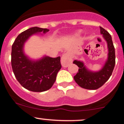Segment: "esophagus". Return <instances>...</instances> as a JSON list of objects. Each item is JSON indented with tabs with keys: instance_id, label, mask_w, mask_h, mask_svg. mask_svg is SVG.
Masks as SVG:
<instances>
[{
	"instance_id": "1",
	"label": "esophagus",
	"mask_w": 124,
	"mask_h": 124,
	"mask_svg": "<svg viewBox=\"0 0 124 124\" xmlns=\"http://www.w3.org/2000/svg\"><path fill=\"white\" fill-rule=\"evenodd\" d=\"M72 62V59L68 53H65L62 55V59H61V63L63 67H67L69 64Z\"/></svg>"
}]
</instances>
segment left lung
Wrapping results in <instances>:
<instances>
[{
	"label": "left lung",
	"instance_id": "obj_1",
	"mask_svg": "<svg viewBox=\"0 0 124 124\" xmlns=\"http://www.w3.org/2000/svg\"><path fill=\"white\" fill-rule=\"evenodd\" d=\"M101 34H103L108 43V60L101 70L98 72H91L85 68L83 62L75 60L73 63L79 67L78 72L74 76L76 83L81 87L88 90H97L102 86L110 78L116 64L115 49L110 34L103 27H100Z\"/></svg>",
	"mask_w": 124,
	"mask_h": 124
}]
</instances>
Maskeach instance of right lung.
<instances>
[{
  "instance_id": "right-lung-1",
  "label": "right lung",
  "mask_w": 124,
  "mask_h": 124,
  "mask_svg": "<svg viewBox=\"0 0 124 124\" xmlns=\"http://www.w3.org/2000/svg\"><path fill=\"white\" fill-rule=\"evenodd\" d=\"M47 29L33 27L22 32L12 45L11 66L14 75L22 86L33 92L50 89L62 68L60 57L45 56L39 61L30 60L23 52L24 43L32 34L49 31Z\"/></svg>"
}]
</instances>
